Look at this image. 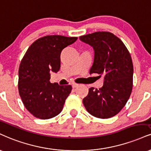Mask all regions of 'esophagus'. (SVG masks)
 I'll return each instance as SVG.
<instances>
[{"label":"esophagus","mask_w":151,"mask_h":151,"mask_svg":"<svg viewBox=\"0 0 151 151\" xmlns=\"http://www.w3.org/2000/svg\"><path fill=\"white\" fill-rule=\"evenodd\" d=\"M78 86H79V84H78V83H72V87H73V88H77Z\"/></svg>","instance_id":"esophagus-1"}]
</instances>
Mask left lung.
Returning a JSON list of instances; mask_svg holds the SVG:
<instances>
[{"mask_svg":"<svg viewBox=\"0 0 151 151\" xmlns=\"http://www.w3.org/2000/svg\"><path fill=\"white\" fill-rule=\"evenodd\" d=\"M79 39L93 48L90 74L104 76L101 88L88 89L83 99L84 107L96 117H113L124 108L132 93L134 67L129 52L117 36L108 32H94Z\"/></svg>","mask_w":151,"mask_h":151,"instance_id":"8db88e82","label":"left lung"}]
</instances>
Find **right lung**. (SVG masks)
Segmentation results:
<instances>
[{
	"instance_id": "add662e5",
	"label": "right lung",
	"mask_w": 151,
	"mask_h": 151,
	"mask_svg": "<svg viewBox=\"0 0 151 151\" xmlns=\"http://www.w3.org/2000/svg\"><path fill=\"white\" fill-rule=\"evenodd\" d=\"M77 37L50 35L40 38L29 47L19 68L18 90L27 110L34 117L50 119L60 113L71 85L50 82V72L60 68L62 50Z\"/></svg>"
}]
</instances>
